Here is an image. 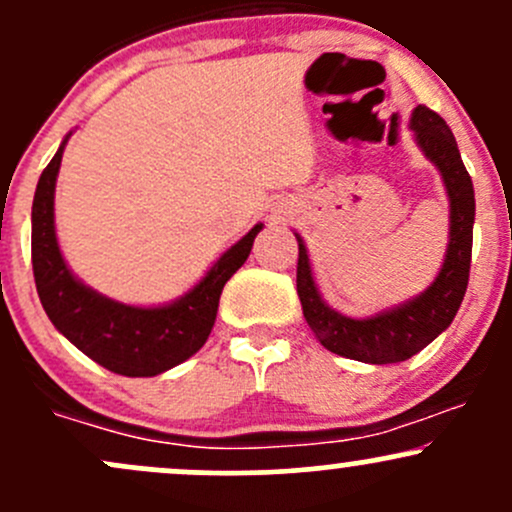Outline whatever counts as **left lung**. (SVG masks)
Returning <instances> with one entry per match:
<instances>
[{
	"label": "left lung",
	"instance_id": "1",
	"mask_svg": "<svg viewBox=\"0 0 512 512\" xmlns=\"http://www.w3.org/2000/svg\"><path fill=\"white\" fill-rule=\"evenodd\" d=\"M410 129L424 157L437 166L449 196V242H446L444 262L434 282L422 294L365 319L341 314L321 297L311 272L309 250L301 235L294 233L299 242L297 294L306 324L326 351L360 363L383 365L412 358L449 328L469 287L473 220H476L471 176L461 161L454 134L437 112L417 105L412 110Z\"/></svg>",
	"mask_w": 512,
	"mask_h": 512
}]
</instances>
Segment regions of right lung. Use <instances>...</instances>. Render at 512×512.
<instances>
[{
    "label": "right lung",
    "instance_id": "add662e5",
    "mask_svg": "<svg viewBox=\"0 0 512 512\" xmlns=\"http://www.w3.org/2000/svg\"><path fill=\"white\" fill-rule=\"evenodd\" d=\"M43 169L31 206V262L36 292L58 333L102 368L127 378H154L201 351L211 336L225 282L245 265L262 223L223 252L213 267L179 299L159 306L122 304L75 277L58 247L56 179L63 149Z\"/></svg>",
    "mask_w": 512,
    "mask_h": 512
}]
</instances>
